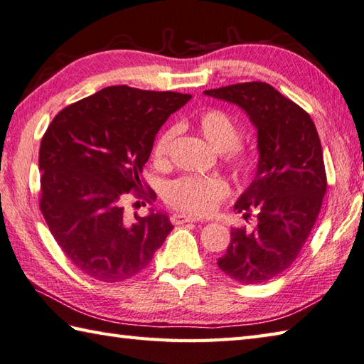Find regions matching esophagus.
Listing matches in <instances>:
<instances>
[{
	"instance_id": "1",
	"label": "esophagus",
	"mask_w": 364,
	"mask_h": 364,
	"mask_svg": "<svg viewBox=\"0 0 364 364\" xmlns=\"http://www.w3.org/2000/svg\"><path fill=\"white\" fill-rule=\"evenodd\" d=\"M170 220H172V224H175V225H181V224H188V223H196L197 219L192 216L181 215V213H173V215L170 216Z\"/></svg>"
}]
</instances>
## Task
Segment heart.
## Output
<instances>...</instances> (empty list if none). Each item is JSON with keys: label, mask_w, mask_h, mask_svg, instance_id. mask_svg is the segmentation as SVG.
I'll return each mask as SVG.
<instances>
[{"label": "heart", "mask_w": 364, "mask_h": 364, "mask_svg": "<svg viewBox=\"0 0 364 364\" xmlns=\"http://www.w3.org/2000/svg\"><path fill=\"white\" fill-rule=\"evenodd\" d=\"M196 124L203 137L224 153L227 164L240 176H246L254 170L255 159L240 145L241 131L229 113L220 109H206L198 113ZM176 135V127H166L154 140L151 156L154 162L164 164L168 158L170 146ZM230 194V186L223 176L188 175L170 181L166 188V200L173 208L194 216L211 215L219 202Z\"/></svg>", "instance_id": "heart-1"}]
</instances>
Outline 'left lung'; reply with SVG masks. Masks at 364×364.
Listing matches in <instances>:
<instances>
[{"instance_id": "8db88e82", "label": "left lung", "mask_w": 364, "mask_h": 364, "mask_svg": "<svg viewBox=\"0 0 364 364\" xmlns=\"http://www.w3.org/2000/svg\"><path fill=\"white\" fill-rule=\"evenodd\" d=\"M206 96L237 104L257 129L259 164L235 210L252 230L232 229L218 267L241 284H263L291 265L322 208L326 173L314 121L272 85L247 82L206 90Z\"/></svg>"}]
</instances>
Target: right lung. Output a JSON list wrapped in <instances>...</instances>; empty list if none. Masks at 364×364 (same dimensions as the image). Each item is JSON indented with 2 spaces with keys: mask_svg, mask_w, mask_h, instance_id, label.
<instances>
[{
  "mask_svg": "<svg viewBox=\"0 0 364 364\" xmlns=\"http://www.w3.org/2000/svg\"><path fill=\"white\" fill-rule=\"evenodd\" d=\"M191 95L118 85L68 105L42 137L39 206L56 243L74 265L97 281L118 282L151 262L173 225L149 210L129 220L124 202L151 198L140 173L156 134Z\"/></svg>",
  "mask_w": 364,
  "mask_h": 364,
  "instance_id": "add662e5",
  "label": "right lung"
}]
</instances>
